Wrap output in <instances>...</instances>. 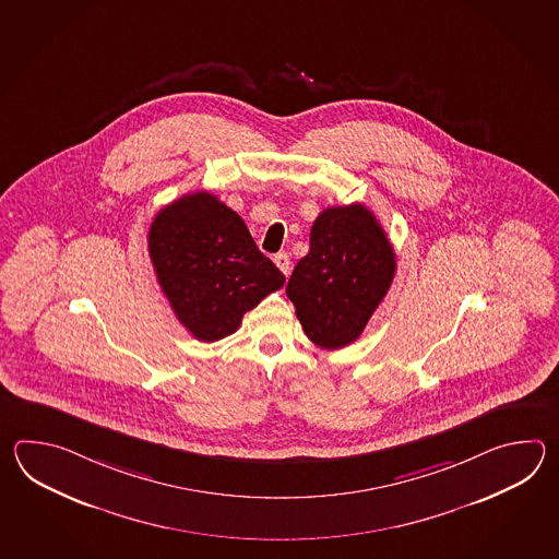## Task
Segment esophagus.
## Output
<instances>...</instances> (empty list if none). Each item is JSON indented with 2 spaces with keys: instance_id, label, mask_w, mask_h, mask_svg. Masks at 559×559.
Returning <instances> with one entry per match:
<instances>
[{
  "instance_id": "obj_1",
  "label": "esophagus",
  "mask_w": 559,
  "mask_h": 559,
  "mask_svg": "<svg viewBox=\"0 0 559 559\" xmlns=\"http://www.w3.org/2000/svg\"><path fill=\"white\" fill-rule=\"evenodd\" d=\"M275 265L284 272L285 275L289 274V267H292V262H289V255L285 253V251H280L277 255L274 258Z\"/></svg>"
}]
</instances>
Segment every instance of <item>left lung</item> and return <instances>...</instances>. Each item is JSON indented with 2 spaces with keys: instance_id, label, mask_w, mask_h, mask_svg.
<instances>
[{
  "instance_id": "1",
  "label": "left lung",
  "mask_w": 559,
  "mask_h": 559,
  "mask_svg": "<svg viewBox=\"0 0 559 559\" xmlns=\"http://www.w3.org/2000/svg\"><path fill=\"white\" fill-rule=\"evenodd\" d=\"M395 275V253L376 215L361 203L323 210L308 255L285 294L304 332L321 349H340L366 330Z\"/></svg>"
}]
</instances>
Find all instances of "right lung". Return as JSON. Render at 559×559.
<instances>
[{
	"label": "right lung",
	"mask_w": 559,
	"mask_h": 559,
	"mask_svg": "<svg viewBox=\"0 0 559 559\" xmlns=\"http://www.w3.org/2000/svg\"><path fill=\"white\" fill-rule=\"evenodd\" d=\"M147 250L179 323L200 342L236 332L243 313L285 282L243 219L207 191L183 195L155 215Z\"/></svg>",
	"instance_id": "obj_1"
}]
</instances>
